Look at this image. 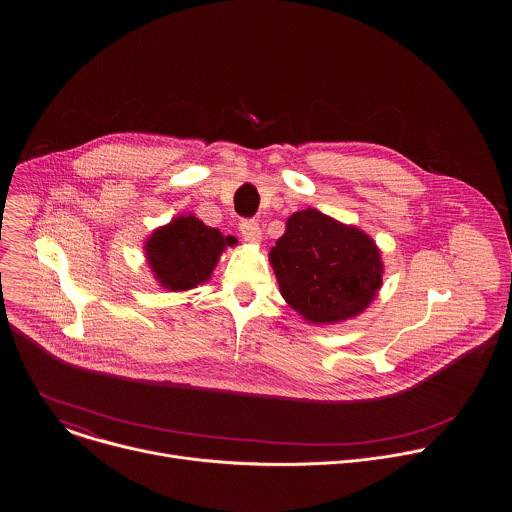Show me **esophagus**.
Here are the masks:
<instances>
[{"instance_id": "1", "label": "esophagus", "mask_w": 512, "mask_h": 512, "mask_svg": "<svg viewBox=\"0 0 512 512\" xmlns=\"http://www.w3.org/2000/svg\"><path fill=\"white\" fill-rule=\"evenodd\" d=\"M240 232H242L244 240H248V242L256 244L262 240V228L254 219L240 220Z\"/></svg>"}]
</instances>
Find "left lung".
<instances>
[{"label":"left lung","instance_id":"1","mask_svg":"<svg viewBox=\"0 0 512 512\" xmlns=\"http://www.w3.org/2000/svg\"><path fill=\"white\" fill-rule=\"evenodd\" d=\"M280 292L309 323L329 325L363 313L382 286L374 240L317 209L297 211L270 250Z\"/></svg>","mask_w":512,"mask_h":512}]
</instances>
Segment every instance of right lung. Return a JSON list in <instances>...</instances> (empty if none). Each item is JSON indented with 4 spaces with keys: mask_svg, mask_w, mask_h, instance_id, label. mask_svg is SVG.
<instances>
[{
    "mask_svg": "<svg viewBox=\"0 0 512 512\" xmlns=\"http://www.w3.org/2000/svg\"><path fill=\"white\" fill-rule=\"evenodd\" d=\"M236 244L232 236L205 222L183 215L153 230L147 238L146 258L159 286L171 292H185L205 284L226 246Z\"/></svg>",
    "mask_w": 512,
    "mask_h": 512,
    "instance_id": "add662e5",
    "label": "right lung"
}]
</instances>
